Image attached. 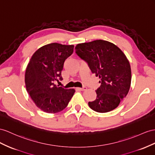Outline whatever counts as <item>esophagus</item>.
Wrapping results in <instances>:
<instances>
[{
  "label": "esophagus",
  "instance_id": "esophagus-1",
  "mask_svg": "<svg viewBox=\"0 0 155 155\" xmlns=\"http://www.w3.org/2000/svg\"><path fill=\"white\" fill-rule=\"evenodd\" d=\"M78 89L81 91H84V90H86L87 89V88H86V86H83V87H82V88H78Z\"/></svg>",
  "mask_w": 155,
  "mask_h": 155
}]
</instances>
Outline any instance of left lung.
Instances as JSON below:
<instances>
[{
    "mask_svg": "<svg viewBox=\"0 0 155 155\" xmlns=\"http://www.w3.org/2000/svg\"><path fill=\"white\" fill-rule=\"evenodd\" d=\"M75 50L92 73L100 78L96 99L88 102L90 107L98 113L116 109L128 94L131 84L130 65L125 54L114 44L103 40L78 44Z\"/></svg>",
    "mask_w": 155,
    "mask_h": 155,
    "instance_id": "1",
    "label": "left lung"
}]
</instances>
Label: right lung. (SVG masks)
I'll return each instance as SVG.
<instances>
[{"label": "right lung", "mask_w": 155, "mask_h": 155, "mask_svg": "<svg viewBox=\"0 0 155 155\" xmlns=\"http://www.w3.org/2000/svg\"><path fill=\"white\" fill-rule=\"evenodd\" d=\"M73 45L51 43L38 49L27 67L25 82L27 92L38 107L48 113L61 111L75 92L54 84L62 81L65 59L73 53Z\"/></svg>", "instance_id": "1"}]
</instances>
